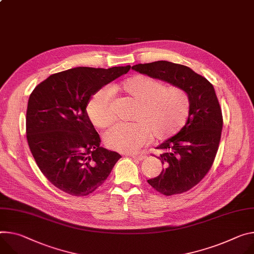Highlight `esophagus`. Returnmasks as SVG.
<instances>
[{
  "mask_svg": "<svg viewBox=\"0 0 254 254\" xmlns=\"http://www.w3.org/2000/svg\"><path fill=\"white\" fill-rule=\"evenodd\" d=\"M128 156H130L132 159L137 160V161H143L146 157L143 155H134V154H128Z\"/></svg>",
  "mask_w": 254,
  "mask_h": 254,
  "instance_id": "obj_1",
  "label": "esophagus"
}]
</instances>
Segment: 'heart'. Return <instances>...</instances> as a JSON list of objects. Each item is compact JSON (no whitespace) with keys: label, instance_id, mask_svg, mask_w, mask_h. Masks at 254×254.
Returning a JSON list of instances; mask_svg holds the SVG:
<instances>
[{"label":"heart","instance_id":"b5f03b06","mask_svg":"<svg viewBox=\"0 0 254 254\" xmlns=\"http://www.w3.org/2000/svg\"><path fill=\"white\" fill-rule=\"evenodd\" d=\"M115 90L136 102L132 115L134 123L119 124L104 132L105 145L115 151L131 153L151 141H165L178 133L186 125L190 101L188 93L175 85L164 86L156 79L136 75L125 80ZM86 111L98 127H106L114 121L110 92L100 89L89 99Z\"/></svg>","mask_w":254,"mask_h":254}]
</instances>
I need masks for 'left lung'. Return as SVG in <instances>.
<instances>
[{
	"instance_id": "left-lung-1",
	"label": "left lung",
	"mask_w": 254,
	"mask_h": 254,
	"mask_svg": "<svg viewBox=\"0 0 254 254\" xmlns=\"http://www.w3.org/2000/svg\"><path fill=\"white\" fill-rule=\"evenodd\" d=\"M131 68L179 86L190 97L187 124L157 147L163 151L159 159L164 169L148 180L153 189L165 195L188 191L211 169L221 140L223 118L214 86L190 67L167 61L139 64Z\"/></svg>"
}]
</instances>
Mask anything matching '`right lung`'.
Masks as SVG:
<instances>
[{
  "mask_svg": "<svg viewBox=\"0 0 254 254\" xmlns=\"http://www.w3.org/2000/svg\"><path fill=\"white\" fill-rule=\"evenodd\" d=\"M129 68H70L51 75L30 94L26 112L30 151L43 175L64 192L92 193L122 157L100 147L86 106L92 95Z\"/></svg>",
  "mask_w": 254,
  "mask_h": 254,
  "instance_id": "1",
  "label": "right lung"
}]
</instances>
